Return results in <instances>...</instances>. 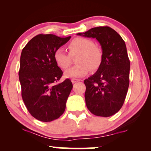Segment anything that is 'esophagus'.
I'll return each mask as SVG.
<instances>
[{"instance_id": "obj_1", "label": "esophagus", "mask_w": 151, "mask_h": 151, "mask_svg": "<svg viewBox=\"0 0 151 151\" xmlns=\"http://www.w3.org/2000/svg\"><path fill=\"white\" fill-rule=\"evenodd\" d=\"M79 81H80V79H76V78H72L71 79V82H73V83H75V82H77Z\"/></svg>"}]
</instances>
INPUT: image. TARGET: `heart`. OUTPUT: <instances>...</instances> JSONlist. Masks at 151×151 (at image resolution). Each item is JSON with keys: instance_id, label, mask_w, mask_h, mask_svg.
Returning a JSON list of instances; mask_svg holds the SVG:
<instances>
[{"instance_id": "b5f03b06", "label": "heart", "mask_w": 151, "mask_h": 151, "mask_svg": "<svg viewBox=\"0 0 151 151\" xmlns=\"http://www.w3.org/2000/svg\"><path fill=\"white\" fill-rule=\"evenodd\" d=\"M71 54L80 53L76 60L77 65L73 66L65 72L66 78H78L86 75L91 69L96 71L100 67L103 53L99 47L95 46L93 40L85 38H76L68 45ZM56 65L62 69H67L71 65V58L65 49L60 47L53 53Z\"/></svg>"}]
</instances>
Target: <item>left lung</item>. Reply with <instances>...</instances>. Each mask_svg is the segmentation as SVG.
I'll return each instance as SVG.
<instances>
[{"mask_svg":"<svg viewBox=\"0 0 151 151\" xmlns=\"http://www.w3.org/2000/svg\"><path fill=\"white\" fill-rule=\"evenodd\" d=\"M78 36L96 38L102 47L98 71L84 80L86 105L97 116L110 117L120 110L129 86L130 60L122 37L109 27H98Z\"/></svg>","mask_w":151,"mask_h":151,"instance_id":"left-lung-1","label":"left lung"}]
</instances>
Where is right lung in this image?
Instances as JSON below:
<instances>
[{
    "mask_svg": "<svg viewBox=\"0 0 151 151\" xmlns=\"http://www.w3.org/2000/svg\"><path fill=\"white\" fill-rule=\"evenodd\" d=\"M70 38L39 34L22 51L18 73L22 98L30 114L41 122L56 119L65 111L73 84L69 79L55 84L63 73L55 63L53 53Z\"/></svg>",
    "mask_w": 151,
    "mask_h": 151,
    "instance_id": "add662e5",
    "label": "right lung"
}]
</instances>
